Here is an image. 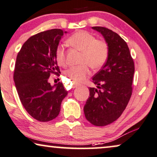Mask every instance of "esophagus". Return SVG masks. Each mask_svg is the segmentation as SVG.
<instances>
[{
	"mask_svg": "<svg viewBox=\"0 0 157 157\" xmlns=\"http://www.w3.org/2000/svg\"><path fill=\"white\" fill-rule=\"evenodd\" d=\"M78 86H79V85L78 84H76V83H75V82H73L72 85V88H76V87H78Z\"/></svg>",
	"mask_w": 157,
	"mask_h": 157,
	"instance_id": "obj_1",
	"label": "esophagus"
}]
</instances>
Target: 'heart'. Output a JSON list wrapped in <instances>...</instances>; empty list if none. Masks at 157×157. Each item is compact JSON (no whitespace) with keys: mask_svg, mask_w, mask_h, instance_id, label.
<instances>
[{"mask_svg":"<svg viewBox=\"0 0 157 157\" xmlns=\"http://www.w3.org/2000/svg\"><path fill=\"white\" fill-rule=\"evenodd\" d=\"M67 43L70 47L81 52L80 65L72 67L66 71L65 75L73 82H82L90 75L89 67L94 70L101 67L108 57V48L105 41L97 40L93 34L87 31H77L69 37ZM55 58L59 65L66 63L65 52L62 46H58L55 50Z\"/></svg>","mask_w":157,"mask_h":157,"instance_id":"b5f03b06","label":"heart"}]
</instances>
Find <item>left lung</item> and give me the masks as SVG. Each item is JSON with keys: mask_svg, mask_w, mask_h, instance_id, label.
<instances>
[{"mask_svg": "<svg viewBox=\"0 0 157 157\" xmlns=\"http://www.w3.org/2000/svg\"><path fill=\"white\" fill-rule=\"evenodd\" d=\"M103 36L108 48L107 60L90 87V97L84 106L85 118L97 126L116 121L126 109L132 94L134 63L126 41L110 29L92 27Z\"/></svg>", "mask_w": 157, "mask_h": 157, "instance_id": "obj_1", "label": "left lung"}]
</instances>
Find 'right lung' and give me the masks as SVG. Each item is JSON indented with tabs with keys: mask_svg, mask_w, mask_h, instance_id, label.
I'll list each match as a JSON object with an SVG mask.
<instances>
[{
	"mask_svg": "<svg viewBox=\"0 0 157 157\" xmlns=\"http://www.w3.org/2000/svg\"><path fill=\"white\" fill-rule=\"evenodd\" d=\"M67 33L54 29L31 36L16 57L13 80L20 100L29 115L41 122L59 115L67 95L62 83L51 85L48 81L52 73H60L55 50Z\"/></svg>",
	"mask_w": 157,
	"mask_h": 157,
	"instance_id": "right-lung-1",
	"label": "right lung"
}]
</instances>
